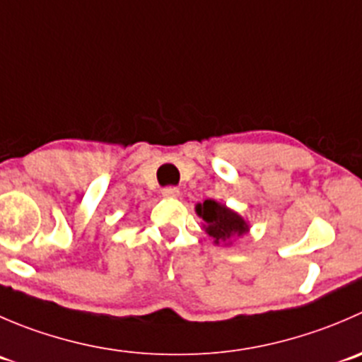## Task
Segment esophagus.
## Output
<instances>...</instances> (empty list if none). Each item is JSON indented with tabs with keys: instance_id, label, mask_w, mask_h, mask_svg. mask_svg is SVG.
Returning <instances> with one entry per match:
<instances>
[{
	"instance_id": "1",
	"label": "esophagus",
	"mask_w": 362,
	"mask_h": 362,
	"mask_svg": "<svg viewBox=\"0 0 362 362\" xmlns=\"http://www.w3.org/2000/svg\"><path fill=\"white\" fill-rule=\"evenodd\" d=\"M180 191L177 187H164L163 189V196L164 198H178Z\"/></svg>"
}]
</instances>
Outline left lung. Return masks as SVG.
Instances as JSON below:
<instances>
[{
  "instance_id": "8db88e82",
  "label": "left lung",
  "mask_w": 362,
  "mask_h": 362,
  "mask_svg": "<svg viewBox=\"0 0 362 362\" xmlns=\"http://www.w3.org/2000/svg\"><path fill=\"white\" fill-rule=\"evenodd\" d=\"M198 216L205 221V231L210 237L216 238L217 244H226L233 237L245 233L249 230L245 221L233 210L226 209L214 199H205L196 206Z\"/></svg>"
}]
</instances>
